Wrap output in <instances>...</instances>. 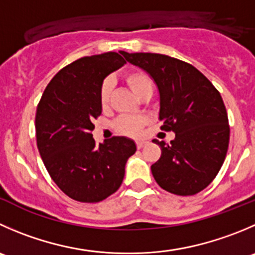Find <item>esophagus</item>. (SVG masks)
<instances>
[{
    "instance_id": "esophagus-1",
    "label": "esophagus",
    "mask_w": 255,
    "mask_h": 255,
    "mask_svg": "<svg viewBox=\"0 0 255 255\" xmlns=\"http://www.w3.org/2000/svg\"><path fill=\"white\" fill-rule=\"evenodd\" d=\"M145 145V142L144 140H138L137 142V148L138 149H140V148H143Z\"/></svg>"
}]
</instances>
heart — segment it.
Wrapping results in <instances>:
<instances>
[{"label":"heart","mask_w":255,"mask_h":255,"mask_svg":"<svg viewBox=\"0 0 255 255\" xmlns=\"http://www.w3.org/2000/svg\"><path fill=\"white\" fill-rule=\"evenodd\" d=\"M125 81L133 93L138 98H144L147 96H152L153 93V81L144 71L133 70L125 75ZM111 93H112V81L105 80L100 91V101L103 108H106L110 103ZM148 120L143 116L137 117H121L115 123V128L118 133L129 137H135L142 132Z\"/></svg>","instance_id":"1"}]
</instances>
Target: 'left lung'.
Masks as SVG:
<instances>
[{
  "label": "left lung",
  "instance_id": "left-lung-1",
  "mask_svg": "<svg viewBox=\"0 0 255 255\" xmlns=\"http://www.w3.org/2000/svg\"><path fill=\"white\" fill-rule=\"evenodd\" d=\"M159 92V121L173 130L170 144L153 139L162 150L152 164L160 188L177 196H193L208 187L226 159L229 125L221 93L196 67L158 53H127Z\"/></svg>",
  "mask_w": 255,
  "mask_h": 255
}]
</instances>
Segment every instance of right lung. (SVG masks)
I'll return each instance as SVG.
<instances>
[{
	"label": "right lung",
	"instance_id": "add662e5",
	"mask_svg": "<svg viewBox=\"0 0 255 255\" xmlns=\"http://www.w3.org/2000/svg\"><path fill=\"white\" fill-rule=\"evenodd\" d=\"M77 59L62 68L42 95L36 112L37 148L53 182L70 198L97 203L125 178L134 140L113 137L96 144L93 120L102 113L103 80L126 63L125 51Z\"/></svg>",
	"mask_w": 255,
	"mask_h": 255
}]
</instances>
